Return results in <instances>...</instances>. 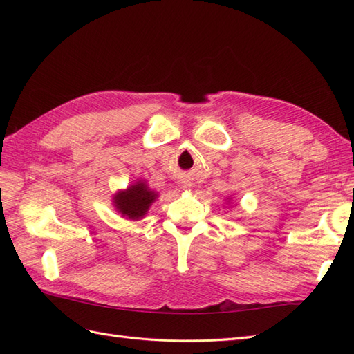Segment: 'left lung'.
Wrapping results in <instances>:
<instances>
[{"label": "left lung", "instance_id": "1", "mask_svg": "<svg viewBox=\"0 0 354 354\" xmlns=\"http://www.w3.org/2000/svg\"><path fill=\"white\" fill-rule=\"evenodd\" d=\"M227 201H229V202H230V198H227Z\"/></svg>", "mask_w": 354, "mask_h": 354}]
</instances>
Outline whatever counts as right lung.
<instances>
[{
    "label": "right lung",
    "instance_id": "1",
    "mask_svg": "<svg viewBox=\"0 0 354 354\" xmlns=\"http://www.w3.org/2000/svg\"><path fill=\"white\" fill-rule=\"evenodd\" d=\"M159 198L158 192L149 187L146 180H137L127 189H120L112 196L113 208L127 220H142L149 208Z\"/></svg>",
    "mask_w": 354,
    "mask_h": 354
}]
</instances>
